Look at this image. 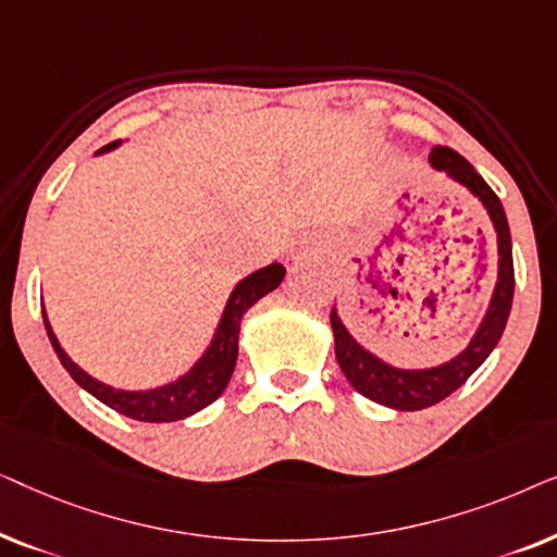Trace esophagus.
<instances>
[{"mask_svg": "<svg viewBox=\"0 0 557 557\" xmlns=\"http://www.w3.org/2000/svg\"><path fill=\"white\" fill-rule=\"evenodd\" d=\"M288 256H292V261H296V263H301V261H319V258L324 256V250H322V246H319L317 240H296L294 246H292V250H288Z\"/></svg>", "mask_w": 557, "mask_h": 557, "instance_id": "obj_1", "label": "esophagus"}]
</instances>
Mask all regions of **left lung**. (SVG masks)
Segmentation results:
<instances>
[{"label":"left lung","mask_w":557,"mask_h":557,"mask_svg":"<svg viewBox=\"0 0 557 557\" xmlns=\"http://www.w3.org/2000/svg\"><path fill=\"white\" fill-rule=\"evenodd\" d=\"M429 162L433 170L446 172L448 177L467 187L474 197H479L486 212H490L494 231H497L499 250L497 286H494L490 309H486L482 324H479V330L474 337H471L467 349L456 355L454 360L425 370H403L383 362L347 332L337 309H332L330 322L334 332V355H337V362L342 372H345V377L349 380V385H352L357 393H362L364 398L395 410L431 408L448 398L454 391H459V387L471 377V372H474L479 364L492 355V349L497 347L502 332H505L515 296L512 238H509L507 215L499 197L494 195V189L482 180V174H476L474 166H471L459 151L448 147H433Z\"/></svg>","instance_id":"left-lung-1"}]
</instances>
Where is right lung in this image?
<instances>
[{
    "label": "right lung",
    "mask_w": 557,
    "mask_h": 557,
    "mask_svg": "<svg viewBox=\"0 0 557 557\" xmlns=\"http://www.w3.org/2000/svg\"><path fill=\"white\" fill-rule=\"evenodd\" d=\"M121 141L106 144L103 149H98L96 154L116 149ZM286 276V269L281 263H271L265 269H258L238 281V286L233 288L231 299L225 304L223 317L212 337L210 347L205 349V355L197 360L189 372L166 383L162 387H151V391H116V387L101 383V380L90 377L86 370L78 368L55 337L52 326L48 322V314L42 309L45 330H48L50 345L55 349L58 360L63 362V368L71 372V377L78 383L83 391H88L94 398H98L106 406L116 410L121 416L134 418V421L144 423H170L182 421V418L197 413V410L208 408L212 400H218L223 391L231 383V375L235 370V360H238V334L240 322L246 317V311L253 307L258 299H263L265 294H271L281 281Z\"/></svg>",
    "instance_id": "obj_1"
}]
</instances>
